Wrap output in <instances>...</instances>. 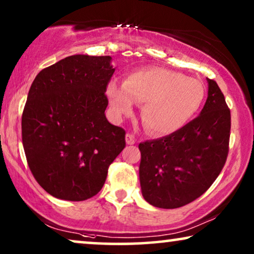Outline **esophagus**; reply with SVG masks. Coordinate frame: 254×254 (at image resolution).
I'll return each mask as SVG.
<instances>
[{
	"label": "esophagus",
	"mask_w": 254,
	"mask_h": 254,
	"mask_svg": "<svg viewBox=\"0 0 254 254\" xmlns=\"http://www.w3.org/2000/svg\"><path fill=\"white\" fill-rule=\"evenodd\" d=\"M126 142H127V144H129V145L135 144V143H136V138H135V136H134L133 134L128 133L126 135Z\"/></svg>",
	"instance_id": "1"
}]
</instances>
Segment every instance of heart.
Wrapping results in <instances>:
<instances>
[{"mask_svg": "<svg viewBox=\"0 0 254 254\" xmlns=\"http://www.w3.org/2000/svg\"><path fill=\"white\" fill-rule=\"evenodd\" d=\"M106 91L118 118L129 114L134 103L143 104L142 121L155 135L182 129L199 112L206 97V88L199 79L165 68L133 71L124 83L112 79Z\"/></svg>", "mask_w": 254, "mask_h": 254, "instance_id": "obj_1", "label": "heart"}]
</instances>
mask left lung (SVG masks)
<instances>
[{"mask_svg": "<svg viewBox=\"0 0 254 254\" xmlns=\"http://www.w3.org/2000/svg\"><path fill=\"white\" fill-rule=\"evenodd\" d=\"M230 129V109L223 92L208 78V98L199 117L168 136L138 144L145 201L173 209L202 195L227 162Z\"/></svg>", "mask_w": 254, "mask_h": 254, "instance_id": "8db88e82", "label": "left lung"}]
</instances>
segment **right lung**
Wrapping results in <instances>:
<instances>
[{
	"instance_id": "obj_1",
	"label": "right lung",
	"mask_w": 254,
	"mask_h": 254,
	"mask_svg": "<svg viewBox=\"0 0 254 254\" xmlns=\"http://www.w3.org/2000/svg\"><path fill=\"white\" fill-rule=\"evenodd\" d=\"M111 57L71 55L44 68L31 85L22 141L37 183L58 199L83 201L105 184L126 147V131L105 117Z\"/></svg>"
}]
</instances>
